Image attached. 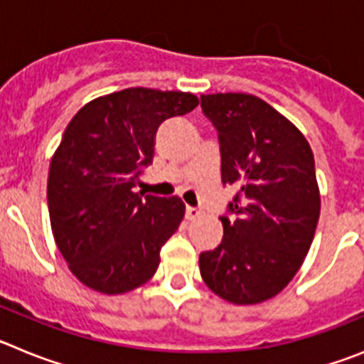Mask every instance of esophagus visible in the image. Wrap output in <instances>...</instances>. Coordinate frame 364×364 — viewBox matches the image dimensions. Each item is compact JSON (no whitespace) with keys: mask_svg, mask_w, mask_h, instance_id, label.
<instances>
[{"mask_svg":"<svg viewBox=\"0 0 364 364\" xmlns=\"http://www.w3.org/2000/svg\"><path fill=\"white\" fill-rule=\"evenodd\" d=\"M198 217H200V211H198L197 208H191V205L186 208V218H188V220H195V218Z\"/></svg>","mask_w":364,"mask_h":364,"instance_id":"obj_1","label":"esophagus"}]
</instances>
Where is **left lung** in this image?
<instances>
[{
  "label": "left lung",
  "instance_id": "8db88e82",
  "mask_svg": "<svg viewBox=\"0 0 364 364\" xmlns=\"http://www.w3.org/2000/svg\"><path fill=\"white\" fill-rule=\"evenodd\" d=\"M218 133L222 184L237 189L220 217L224 237L198 259L213 294L233 304L275 297L301 268L321 213L314 153L304 134L264 100L202 95Z\"/></svg>",
  "mask_w": 364,
  "mask_h": 364
}]
</instances>
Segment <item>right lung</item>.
Returning <instances> with one entry per match:
<instances>
[{
  "mask_svg": "<svg viewBox=\"0 0 364 364\" xmlns=\"http://www.w3.org/2000/svg\"><path fill=\"white\" fill-rule=\"evenodd\" d=\"M198 105L191 92L131 87L83 105L53 154L47 182L54 240L74 277L118 295L149 281L178 230V197L134 193L160 124Z\"/></svg>",
  "mask_w": 364,
  "mask_h": 364,
  "instance_id": "1",
  "label": "right lung"
}]
</instances>
